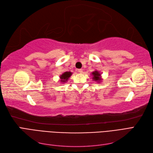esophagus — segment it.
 Wrapping results in <instances>:
<instances>
[{
  "mask_svg": "<svg viewBox=\"0 0 153 153\" xmlns=\"http://www.w3.org/2000/svg\"><path fill=\"white\" fill-rule=\"evenodd\" d=\"M78 72L80 73H82L83 72V69H78Z\"/></svg>",
  "mask_w": 153,
  "mask_h": 153,
  "instance_id": "obj_1",
  "label": "esophagus"
}]
</instances>
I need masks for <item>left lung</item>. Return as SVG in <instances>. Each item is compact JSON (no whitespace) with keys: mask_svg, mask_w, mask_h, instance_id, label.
I'll return each instance as SVG.
<instances>
[{"mask_svg":"<svg viewBox=\"0 0 153 153\" xmlns=\"http://www.w3.org/2000/svg\"><path fill=\"white\" fill-rule=\"evenodd\" d=\"M92 75H93V80L95 81H100V73L98 71H95L92 73Z\"/></svg>","mask_w":153,"mask_h":153,"instance_id":"obj_1","label":"left lung"}]
</instances>
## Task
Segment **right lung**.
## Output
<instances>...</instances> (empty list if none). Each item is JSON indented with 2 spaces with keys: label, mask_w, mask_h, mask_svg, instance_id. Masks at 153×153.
Instances as JSON below:
<instances>
[{
  "label": "right lung",
  "mask_w": 153,
  "mask_h": 153,
  "mask_svg": "<svg viewBox=\"0 0 153 153\" xmlns=\"http://www.w3.org/2000/svg\"><path fill=\"white\" fill-rule=\"evenodd\" d=\"M71 75H72V73L70 71H66L65 73H64L62 75H61V76H60V78H61V81L62 82H66L68 80V78L71 76Z\"/></svg>",
  "instance_id": "obj_1"
}]
</instances>
